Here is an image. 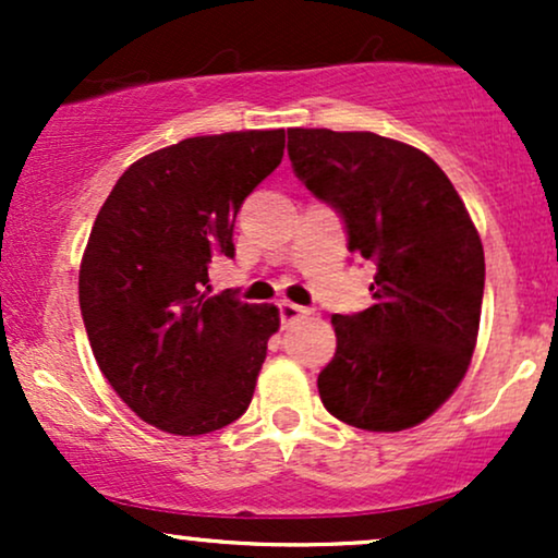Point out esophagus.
I'll list each match as a JSON object with an SVG mask.
<instances>
[{
	"mask_svg": "<svg viewBox=\"0 0 558 558\" xmlns=\"http://www.w3.org/2000/svg\"><path fill=\"white\" fill-rule=\"evenodd\" d=\"M278 306H280V323H283V328H286V325L296 323V319H306V317L315 315V312H312L310 306L293 304V301H280Z\"/></svg>",
	"mask_w": 558,
	"mask_h": 558,
	"instance_id": "esophagus-1",
	"label": "esophagus"
}]
</instances>
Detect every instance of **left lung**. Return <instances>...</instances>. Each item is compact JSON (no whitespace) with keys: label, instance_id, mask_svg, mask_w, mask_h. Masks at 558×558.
<instances>
[{"label":"left lung","instance_id":"left-lung-1","mask_svg":"<svg viewBox=\"0 0 558 558\" xmlns=\"http://www.w3.org/2000/svg\"><path fill=\"white\" fill-rule=\"evenodd\" d=\"M293 172L341 213L349 252L373 259L375 304L332 315L336 356L317 377L345 425L399 433L425 422L477 343L485 254L446 172L425 151L369 131L288 128Z\"/></svg>","mask_w":558,"mask_h":558}]
</instances>
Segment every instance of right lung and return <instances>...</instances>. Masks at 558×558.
Returning <instances> with one entry per match:
<instances>
[{
  "instance_id": "obj_1",
  "label": "right lung",
  "mask_w": 558,
  "mask_h": 558,
  "mask_svg": "<svg viewBox=\"0 0 558 558\" xmlns=\"http://www.w3.org/2000/svg\"><path fill=\"white\" fill-rule=\"evenodd\" d=\"M283 149V128L178 141L133 162L96 215L83 325L114 393L159 430H220L252 403L278 306L209 296V262L235 254V215Z\"/></svg>"
}]
</instances>
